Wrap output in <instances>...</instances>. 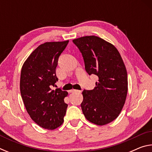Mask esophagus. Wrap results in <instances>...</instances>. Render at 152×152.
<instances>
[{"label": "esophagus", "mask_w": 152, "mask_h": 152, "mask_svg": "<svg viewBox=\"0 0 152 152\" xmlns=\"http://www.w3.org/2000/svg\"><path fill=\"white\" fill-rule=\"evenodd\" d=\"M70 92H80V91H78V90H76V89H72L70 91Z\"/></svg>", "instance_id": "1"}]
</instances>
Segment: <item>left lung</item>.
Returning <instances> with one entry per match:
<instances>
[{"label":"left lung","mask_w":152,"mask_h":152,"mask_svg":"<svg viewBox=\"0 0 152 152\" xmlns=\"http://www.w3.org/2000/svg\"><path fill=\"white\" fill-rule=\"evenodd\" d=\"M90 76L99 77L93 90H84L82 113L94 124L104 125L119 116L127 94V74L121 56L111 43L96 36L74 39Z\"/></svg>","instance_id":"left-lung-1"}]
</instances>
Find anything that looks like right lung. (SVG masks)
I'll use <instances>...</instances> for the list:
<instances>
[{
  "label": "right lung",
  "mask_w": 152,
  "mask_h": 152,
  "mask_svg": "<svg viewBox=\"0 0 152 152\" xmlns=\"http://www.w3.org/2000/svg\"><path fill=\"white\" fill-rule=\"evenodd\" d=\"M69 41L46 42L33 51L25 61L20 78V94L27 113L35 123L49 130L62 124L68 104V92L52 90L58 80V59Z\"/></svg>",
  "instance_id": "1"
}]
</instances>
